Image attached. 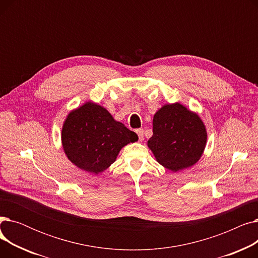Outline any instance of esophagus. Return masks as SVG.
<instances>
[{
    "label": "esophagus",
    "mask_w": 258,
    "mask_h": 258,
    "mask_svg": "<svg viewBox=\"0 0 258 258\" xmlns=\"http://www.w3.org/2000/svg\"><path fill=\"white\" fill-rule=\"evenodd\" d=\"M136 133H137V135H138L139 140H140V141H143V140H144V131H143V128H138V130H136Z\"/></svg>",
    "instance_id": "1"
}]
</instances>
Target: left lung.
<instances>
[{"label":"left lung","mask_w":258,"mask_h":258,"mask_svg":"<svg viewBox=\"0 0 258 258\" xmlns=\"http://www.w3.org/2000/svg\"><path fill=\"white\" fill-rule=\"evenodd\" d=\"M147 141L157 161L171 171L196 164L204 151L207 133L200 117L180 103L166 104L155 114Z\"/></svg>","instance_id":"8db88e82"}]
</instances>
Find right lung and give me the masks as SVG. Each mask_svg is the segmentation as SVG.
<instances>
[{
  "label": "right lung",
  "instance_id": "obj_1",
  "mask_svg": "<svg viewBox=\"0 0 258 258\" xmlns=\"http://www.w3.org/2000/svg\"><path fill=\"white\" fill-rule=\"evenodd\" d=\"M137 140L136 133L93 102L71 112L61 131L67 157L80 169L95 174L114 163L122 147Z\"/></svg>",
  "mask_w": 258,
  "mask_h": 258
}]
</instances>
